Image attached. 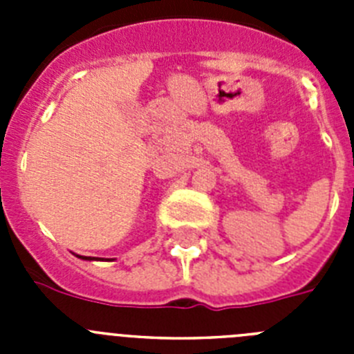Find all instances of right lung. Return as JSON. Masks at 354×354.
I'll list each match as a JSON object with an SVG mask.
<instances>
[{"mask_svg": "<svg viewBox=\"0 0 354 354\" xmlns=\"http://www.w3.org/2000/svg\"><path fill=\"white\" fill-rule=\"evenodd\" d=\"M77 257H80V259H86V257H81V255H77ZM86 261H88V259H86Z\"/></svg>", "mask_w": 354, "mask_h": 354, "instance_id": "right-lung-1", "label": "right lung"}]
</instances>
